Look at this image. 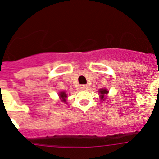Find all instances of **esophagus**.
I'll use <instances>...</instances> for the list:
<instances>
[{"label":"esophagus","instance_id":"34e87169","mask_svg":"<svg viewBox=\"0 0 159 159\" xmlns=\"http://www.w3.org/2000/svg\"><path fill=\"white\" fill-rule=\"evenodd\" d=\"M80 89H82V90H85L88 88V86H87V85H85V84H83V85H80Z\"/></svg>","mask_w":159,"mask_h":159}]
</instances>
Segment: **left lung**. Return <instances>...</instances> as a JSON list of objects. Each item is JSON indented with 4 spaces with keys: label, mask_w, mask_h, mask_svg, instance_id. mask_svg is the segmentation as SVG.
<instances>
[{
    "label": "left lung",
    "mask_w": 159,
    "mask_h": 159,
    "mask_svg": "<svg viewBox=\"0 0 159 159\" xmlns=\"http://www.w3.org/2000/svg\"><path fill=\"white\" fill-rule=\"evenodd\" d=\"M99 93L101 94V95H100V96H101V99H105L104 95H107V94L108 93L106 89H100V90H99Z\"/></svg>",
    "instance_id": "1"
}]
</instances>
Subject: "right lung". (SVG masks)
<instances>
[{"label":"right lung","instance_id":"add662e5","mask_svg":"<svg viewBox=\"0 0 159 159\" xmlns=\"http://www.w3.org/2000/svg\"><path fill=\"white\" fill-rule=\"evenodd\" d=\"M60 98H61V99H64V101H65L64 99H65V98L67 97V95L65 94V92H60Z\"/></svg>","mask_w":159,"mask_h":159}]
</instances>
